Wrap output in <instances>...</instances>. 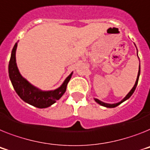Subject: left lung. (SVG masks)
Masks as SVG:
<instances>
[{"label":"left lung","instance_id":"1","mask_svg":"<svg viewBox=\"0 0 150 150\" xmlns=\"http://www.w3.org/2000/svg\"><path fill=\"white\" fill-rule=\"evenodd\" d=\"M137 56H138V54H137ZM139 75H140V64H139V71H138V75H137V81H136L135 82V85H134V86L133 87V88L130 90V91H129V93H128L127 95H126V97L124 98V99L122 100H120V102L118 103H115V104H108V103H104L103 102V101H101V100H98V99L97 98H94V100L96 101L98 104H99L100 105H101V106H104V107H106V108H115V107L118 106V105H120L121 103H123L124 101H125V100H127L128 98H129L130 97H131L132 94H133V92H134V91H135L136 88H137V84H138V81H139Z\"/></svg>","mask_w":150,"mask_h":150}]
</instances>
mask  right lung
I'll use <instances>...</instances> for the list:
<instances>
[{
    "label": "right lung",
    "mask_w": 150,
    "mask_h": 150,
    "mask_svg": "<svg viewBox=\"0 0 150 150\" xmlns=\"http://www.w3.org/2000/svg\"><path fill=\"white\" fill-rule=\"evenodd\" d=\"M16 42L11 52V59L9 62L8 72L12 85L19 97L27 104L38 108H46L51 106L61 98L66 91L68 83L71 78L72 73L68 76L61 86L52 91H42L31 85L26 79L23 77L19 71L16 62Z\"/></svg>",
    "instance_id": "obj_1"
}]
</instances>
